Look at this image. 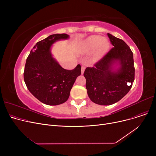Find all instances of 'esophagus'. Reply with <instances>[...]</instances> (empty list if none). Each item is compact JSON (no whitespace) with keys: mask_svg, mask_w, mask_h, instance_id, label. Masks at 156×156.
Segmentation results:
<instances>
[{"mask_svg":"<svg viewBox=\"0 0 156 156\" xmlns=\"http://www.w3.org/2000/svg\"><path fill=\"white\" fill-rule=\"evenodd\" d=\"M85 69V66L83 65L82 66H81V74H83L84 73Z\"/></svg>","mask_w":156,"mask_h":156,"instance_id":"1","label":"esophagus"}]
</instances>
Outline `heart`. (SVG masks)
<instances>
[{
	"instance_id": "heart-1",
	"label": "heart",
	"mask_w": 156,
	"mask_h": 156,
	"mask_svg": "<svg viewBox=\"0 0 156 156\" xmlns=\"http://www.w3.org/2000/svg\"><path fill=\"white\" fill-rule=\"evenodd\" d=\"M110 44L105 38H101L99 35H92L85 40L80 47V52L82 54L91 52L94 50L92 61H97L104 55L109 48Z\"/></svg>"
}]
</instances>
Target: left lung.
<instances>
[{"label":"left lung","mask_w":156,"mask_h":156,"mask_svg":"<svg viewBox=\"0 0 156 156\" xmlns=\"http://www.w3.org/2000/svg\"><path fill=\"white\" fill-rule=\"evenodd\" d=\"M108 36L114 47L94 67H87L83 74L89 98L93 102L102 105L120 101L128 93L135 80L132 50L122 40L110 34ZM118 62L120 67L114 70L113 66Z\"/></svg>","instance_id":"obj_1"}]
</instances>
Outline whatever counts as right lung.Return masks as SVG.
Instances as JSON below:
<instances>
[{"mask_svg": "<svg viewBox=\"0 0 156 156\" xmlns=\"http://www.w3.org/2000/svg\"><path fill=\"white\" fill-rule=\"evenodd\" d=\"M68 37L65 34L48 36L36 44L27 59L24 82L32 95L45 104L56 105L66 101L76 78L81 75L80 64L72 70L65 69L52 57V45Z\"/></svg>", "mask_w": 156, "mask_h": 156, "instance_id": "1", "label": "right lung"}]
</instances>
